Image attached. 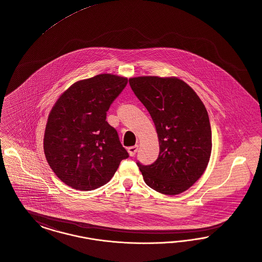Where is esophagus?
<instances>
[{
    "instance_id": "esophagus-1",
    "label": "esophagus",
    "mask_w": 262,
    "mask_h": 262,
    "mask_svg": "<svg viewBox=\"0 0 262 262\" xmlns=\"http://www.w3.org/2000/svg\"><path fill=\"white\" fill-rule=\"evenodd\" d=\"M138 149H139V146L138 145H134V146H130L127 148V151L130 156H135L136 154L138 152Z\"/></svg>"
}]
</instances>
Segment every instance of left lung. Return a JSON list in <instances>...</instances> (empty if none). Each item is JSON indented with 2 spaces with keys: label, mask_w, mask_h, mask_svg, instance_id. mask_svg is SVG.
<instances>
[{
  "label": "left lung",
  "mask_w": 262,
  "mask_h": 262,
  "mask_svg": "<svg viewBox=\"0 0 262 262\" xmlns=\"http://www.w3.org/2000/svg\"><path fill=\"white\" fill-rule=\"evenodd\" d=\"M132 90L150 114L159 155L150 165L137 162L144 182L165 195L189 189L204 173L212 151L208 112L198 95L178 78H130Z\"/></svg>",
  "instance_id": "left-lung-1"
}]
</instances>
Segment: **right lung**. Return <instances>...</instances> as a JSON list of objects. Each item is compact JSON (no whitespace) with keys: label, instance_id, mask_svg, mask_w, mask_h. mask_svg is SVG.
I'll list each match as a JSON object with an SVG mask.
<instances>
[{"label":"right lung","instance_id":"obj_1","mask_svg":"<svg viewBox=\"0 0 262 262\" xmlns=\"http://www.w3.org/2000/svg\"><path fill=\"white\" fill-rule=\"evenodd\" d=\"M127 84L126 78L100 74L78 81L51 110L45 134L50 168L65 184L91 191L108 183L129 155L107 112Z\"/></svg>","mask_w":262,"mask_h":262}]
</instances>
